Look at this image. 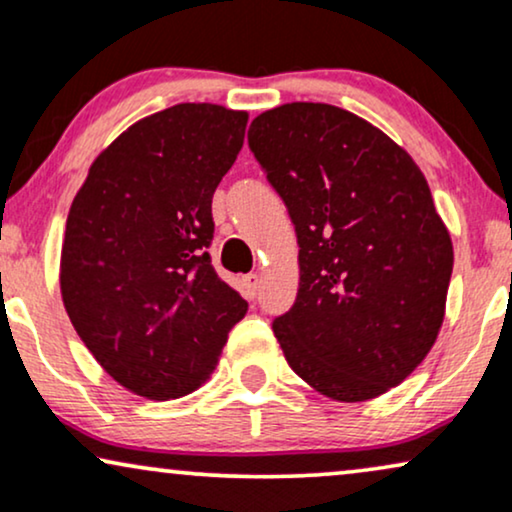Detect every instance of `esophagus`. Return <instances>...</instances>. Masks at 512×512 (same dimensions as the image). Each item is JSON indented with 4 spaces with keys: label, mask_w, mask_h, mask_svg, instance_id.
Here are the masks:
<instances>
[{
    "label": "esophagus",
    "mask_w": 512,
    "mask_h": 512,
    "mask_svg": "<svg viewBox=\"0 0 512 512\" xmlns=\"http://www.w3.org/2000/svg\"><path fill=\"white\" fill-rule=\"evenodd\" d=\"M258 287H261V277H258L256 272H251V275L244 277V294H247V298H256Z\"/></svg>",
    "instance_id": "34e87169"
}]
</instances>
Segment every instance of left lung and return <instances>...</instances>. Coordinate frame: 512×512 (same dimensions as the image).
Instances as JSON below:
<instances>
[{
	"instance_id": "1",
	"label": "left lung",
	"mask_w": 512,
	"mask_h": 512,
	"mask_svg": "<svg viewBox=\"0 0 512 512\" xmlns=\"http://www.w3.org/2000/svg\"><path fill=\"white\" fill-rule=\"evenodd\" d=\"M249 148L301 247L296 303L272 322L289 367L338 402L400 386L433 348L454 268L426 176L381 129L327 103L265 110Z\"/></svg>"
}]
</instances>
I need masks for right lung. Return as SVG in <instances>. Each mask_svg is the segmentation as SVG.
<instances>
[{
  "label": "right lung",
  "mask_w": 512,
  "mask_h": 512,
  "mask_svg": "<svg viewBox=\"0 0 512 512\" xmlns=\"http://www.w3.org/2000/svg\"><path fill=\"white\" fill-rule=\"evenodd\" d=\"M249 115L181 103L131 124L91 164L65 223L61 294L119 386L174 400L214 374L247 301L216 275L211 197Z\"/></svg>",
  "instance_id": "obj_1"
}]
</instances>
